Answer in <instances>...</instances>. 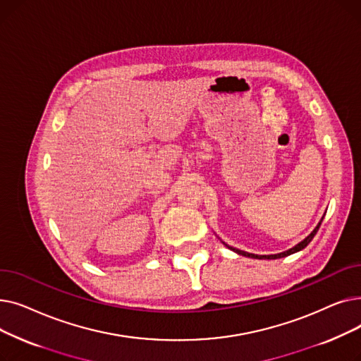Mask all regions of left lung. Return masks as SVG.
Listing matches in <instances>:
<instances>
[{
    "mask_svg": "<svg viewBox=\"0 0 361 361\" xmlns=\"http://www.w3.org/2000/svg\"><path fill=\"white\" fill-rule=\"evenodd\" d=\"M320 224H322V219H320V222L317 224V226L316 228L312 231V234L310 235H307L305 240H302L301 243H298L295 247H293V249H290V250H287V252H283V253H278V255H269V256H259V255H252V253H247V252H241V250H238V249H234V247H231V245H228V244H225L226 247L228 249H231V250H234L235 253H238V255H241V256H247V257H255V259H279V257H286V256H290V255H293V253H295V252H300V250H302L306 247V245L313 240V237L316 235V233L319 231V226H320Z\"/></svg>",
    "mask_w": 361,
    "mask_h": 361,
    "instance_id": "1",
    "label": "left lung"
}]
</instances>
